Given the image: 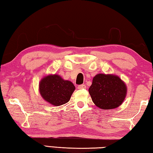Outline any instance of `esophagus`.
<instances>
[{"instance_id":"34e87169","label":"esophagus","mask_w":153,"mask_h":153,"mask_svg":"<svg viewBox=\"0 0 153 153\" xmlns=\"http://www.w3.org/2000/svg\"><path fill=\"white\" fill-rule=\"evenodd\" d=\"M86 88V86L85 84H82V85H79L77 86V88L78 89H85Z\"/></svg>"}]
</instances>
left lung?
Masks as SVG:
<instances>
[{
    "label": "left lung",
    "instance_id": "obj_1",
    "mask_svg": "<svg viewBox=\"0 0 153 153\" xmlns=\"http://www.w3.org/2000/svg\"><path fill=\"white\" fill-rule=\"evenodd\" d=\"M88 91L97 107L108 110L122 104L126 97L127 86L115 75L98 74L93 78Z\"/></svg>",
    "mask_w": 153,
    "mask_h": 153
}]
</instances>
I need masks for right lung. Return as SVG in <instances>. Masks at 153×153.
Instances as JSON below:
<instances>
[{
	"mask_svg": "<svg viewBox=\"0 0 153 153\" xmlns=\"http://www.w3.org/2000/svg\"><path fill=\"white\" fill-rule=\"evenodd\" d=\"M75 89L73 83L56 74L44 77L39 84L40 94L44 100L55 106L69 102Z\"/></svg>",
	"mask_w": 153,
	"mask_h": 153,
	"instance_id": "right-lung-1",
	"label": "right lung"
}]
</instances>
